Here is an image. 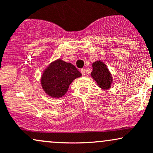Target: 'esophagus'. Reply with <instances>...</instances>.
Returning <instances> with one entry per match:
<instances>
[{
  "mask_svg": "<svg viewBox=\"0 0 153 153\" xmlns=\"http://www.w3.org/2000/svg\"><path fill=\"white\" fill-rule=\"evenodd\" d=\"M80 73H81L82 75L84 76V75H85V70L84 69V68H82V69L80 70Z\"/></svg>",
  "mask_w": 153,
  "mask_h": 153,
  "instance_id": "esophagus-1",
  "label": "esophagus"
}]
</instances>
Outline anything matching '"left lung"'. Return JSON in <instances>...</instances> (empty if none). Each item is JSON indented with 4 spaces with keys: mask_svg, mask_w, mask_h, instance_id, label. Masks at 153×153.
<instances>
[{
    "mask_svg": "<svg viewBox=\"0 0 153 153\" xmlns=\"http://www.w3.org/2000/svg\"><path fill=\"white\" fill-rule=\"evenodd\" d=\"M92 66L93 71L91 75L99 87L103 89L109 88L112 82V78L106 65L101 61H96L93 63Z\"/></svg>",
    "mask_w": 153,
    "mask_h": 153,
    "instance_id": "left-lung-1",
    "label": "left lung"
}]
</instances>
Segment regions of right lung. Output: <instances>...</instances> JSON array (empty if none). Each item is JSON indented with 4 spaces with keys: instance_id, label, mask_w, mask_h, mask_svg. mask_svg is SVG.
<instances>
[{
    "instance_id": "1",
    "label": "right lung",
    "mask_w": 153,
    "mask_h": 153,
    "mask_svg": "<svg viewBox=\"0 0 153 153\" xmlns=\"http://www.w3.org/2000/svg\"><path fill=\"white\" fill-rule=\"evenodd\" d=\"M80 76L81 73L73 65L57 59L44 72L42 85L49 96L59 98L65 94L73 80Z\"/></svg>"
}]
</instances>
